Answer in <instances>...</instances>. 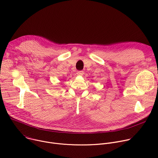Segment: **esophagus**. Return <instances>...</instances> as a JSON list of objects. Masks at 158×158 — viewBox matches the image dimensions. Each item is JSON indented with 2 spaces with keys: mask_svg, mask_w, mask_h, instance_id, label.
<instances>
[{
  "mask_svg": "<svg viewBox=\"0 0 158 158\" xmlns=\"http://www.w3.org/2000/svg\"><path fill=\"white\" fill-rule=\"evenodd\" d=\"M77 74L78 76H82L84 74V71H77Z\"/></svg>",
  "mask_w": 158,
  "mask_h": 158,
  "instance_id": "34e87169",
  "label": "esophagus"
}]
</instances>
